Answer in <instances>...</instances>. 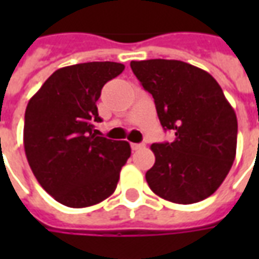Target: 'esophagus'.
<instances>
[{"label": "esophagus", "instance_id": "1", "mask_svg": "<svg viewBox=\"0 0 259 259\" xmlns=\"http://www.w3.org/2000/svg\"><path fill=\"white\" fill-rule=\"evenodd\" d=\"M144 147V144L143 143H132V150H140V148H143Z\"/></svg>", "mask_w": 259, "mask_h": 259}]
</instances>
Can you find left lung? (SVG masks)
<instances>
[{"label": "left lung", "mask_w": 259, "mask_h": 259, "mask_svg": "<svg viewBox=\"0 0 259 259\" xmlns=\"http://www.w3.org/2000/svg\"><path fill=\"white\" fill-rule=\"evenodd\" d=\"M130 68L154 98L163 130L174 141L154 143L155 163L146 179L154 193L194 204L218 190L233 165L237 118L221 85L202 69L175 59L132 61Z\"/></svg>", "instance_id": "left-lung-1"}]
</instances>
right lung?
<instances>
[{
    "instance_id": "right-lung-1",
    "label": "right lung",
    "mask_w": 259,
    "mask_h": 259,
    "mask_svg": "<svg viewBox=\"0 0 259 259\" xmlns=\"http://www.w3.org/2000/svg\"><path fill=\"white\" fill-rule=\"evenodd\" d=\"M118 62H85L55 70L31 97L23 144L33 174L54 200L70 208L96 205L112 194L132 154L127 141L93 133L101 122L102 87L123 72Z\"/></svg>"
}]
</instances>
